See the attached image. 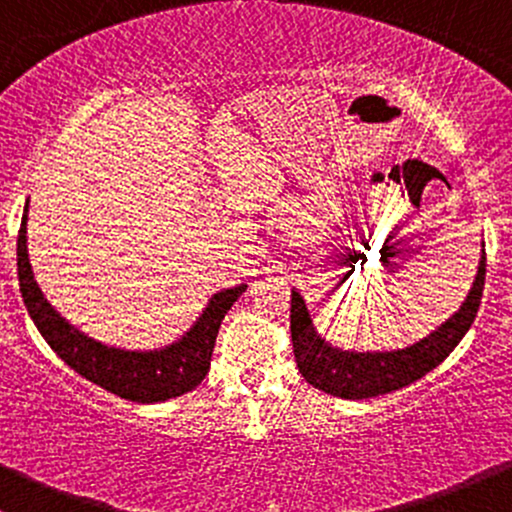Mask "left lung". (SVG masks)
Masks as SVG:
<instances>
[{
  "mask_svg": "<svg viewBox=\"0 0 512 512\" xmlns=\"http://www.w3.org/2000/svg\"><path fill=\"white\" fill-rule=\"evenodd\" d=\"M483 283H486V249L478 263L476 281L461 308L424 340L392 352H355L333 347L315 330L303 295L293 291L291 337L298 370L315 389H323L340 399H370L407 387L439 367L468 333L481 305Z\"/></svg>",
  "mask_w": 512,
  "mask_h": 512,
  "instance_id": "obj_1",
  "label": "left lung"
}]
</instances>
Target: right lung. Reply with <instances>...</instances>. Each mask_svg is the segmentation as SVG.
I'll return each instance as SVG.
<instances>
[{
    "instance_id": "right-lung-1",
    "label": "right lung",
    "mask_w": 512,
    "mask_h": 512,
    "mask_svg": "<svg viewBox=\"0 0 512 512\" xmlns=\"http://www.w3.org/2000/svg\"><path fill=\"white\" fill-rule=\"evenodd\" d=\"M26 212H29V202L24 207L17 239L19 291L41 337L49 342L51 350L71 370L86 377L88 382L113 392L115 397L140 404L175 399L179 394L192 392L207 377L219 325L224 320L226 310L246 291L244 283L214 293L207 308L197 318V323L177 342L162 347V350L135 352L108 347L103 342L93 340V337L83 335L68 320H63L51 308L49 300L44 298L41 288L36 286L34 273H31L29 251H26Z\"/></svg>"
}]
</instances>
